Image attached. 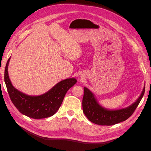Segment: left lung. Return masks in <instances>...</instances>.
<instances>
[{
	"mask_svg": "<svg viewBox=\"0 0 151 151\" xmlns=\"http://www.w3.org/2000/svg\"><path fill=\"white\" fill-rule=\"evenodd\" d=\"M83 109L88 120L99 125H113L127 120L135 111L145 93V87L137 100L126 108L109 110L100 106L94 94L88 88H84Z\"/></svg>",
	"mask_w": 151,
	"mask_h": 151,
	"instance_id": "obj_1",
	"label": "left lung"
}]
</instances>
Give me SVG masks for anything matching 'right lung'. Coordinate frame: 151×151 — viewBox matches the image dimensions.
<instances>
[{
    "instance_id": "add662e5",
    "label": "right lung",
    "mask_w": 151,
    "mask_h": 151,
    "mask_svg": "<svg viewBox=\"0 0 151 151\" xmlns=\"http://www.w3.org/2000/svg\"><path fill=\"white\" fill-rule=\"evenodd\" d=\"M8 59L4 72V81L11 101L22 115L34 118H48L53 115L61 106L67 91L77 82L74 78L63 80L47 93L37 96H31L20 92L13 87L8 75Z\"/></svg>"
}]
</instances>
